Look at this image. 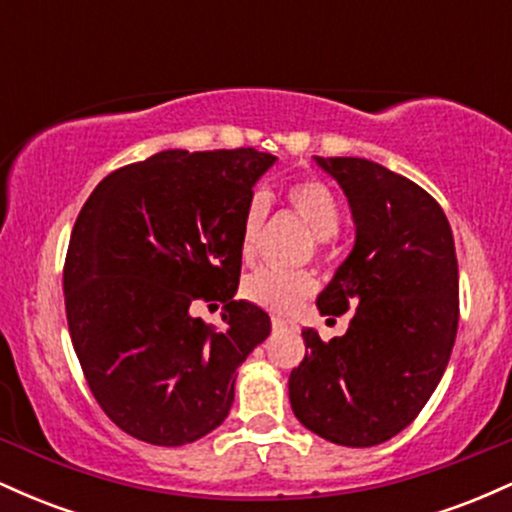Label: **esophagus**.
<instances>
[{
    "instance_id": "1",
    "label": "esophagus",
    "mask_w": 512,
    "mask_h": 512,
    "mask_svg": "<svg viewBox=\"0 0 512 512\" xmlns=\"http://www.w3.org/2000/svg\"><path fill=\"white\" fill-rule=\"evenodd\" d=\"M291 322L289 320H284V317H272V327L274 330H286V327H289Z\"/></svg>"
}]
</instances>
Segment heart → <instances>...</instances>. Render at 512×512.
Masks as SVG:
<instances>
[{
  "label": "heart",
  "instance_id": "obj_1",
  "mask_svg": "<svg viewBox=\"0 0 512 512\" xmlns=\"http://www.w3.org/2000/svg\"><path fill=\"white\" fill-rule=\"evenodd\" d=\"M286 202L293 214L301 219L308 231L317 240H330L342 226V209L330 187L320 180H298L286 190ZM264 216H267V197L255 195L250 199L243 216V231H240V252L250 257L260 238ZM315 291V279L308 272H281V269L260 267L243 279L240 293L245 301L269 313H291L298 308L310 293Z\"/></svg>",
  "mask_w": 512,
  "mask_h": 512
}]
</instances>
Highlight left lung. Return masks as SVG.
Masks as SVG:
<instances>
[{"instance_id": "obj_1", "label": "left lung", "mask_w": 512, "mask_h": 512, "mask_svg": "<svg viewBox=\"0 0 512 512\" xmlns=\"http://www.w3.org/2000/svg\"><path fill=\"white\" fill-rule=\"evenodd\" d=\"M315 163L344 190L356 240L317 296L320 315L354 310L344 337L303 330L291 370L296 419L330 443L370 448L419 416L457 337V257L450 223L416 182L368 158Z\"/></svg>"}]
</instances>
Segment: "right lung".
<instances>
[{
    "label": "right lung",
    "mask_w": 512,
    "mask_h": 512,
    "mask_svg": "<svg viewBox=\"0 0 512 512\" xmlns=\"http://www.w3.org/2000/svg\"><path fill=\"white\" fill-rule=\"evenodd\" d=\"M276 163L255 149H170L110 173L74 223L64 305L88 387L115 426L163 448L223 424L236 370L272 332L236 301L252 187ZM224 303L223 328L189 313Z\"/></svg>",
    "instance_id": "right-lung-1"
}]
</instances>
